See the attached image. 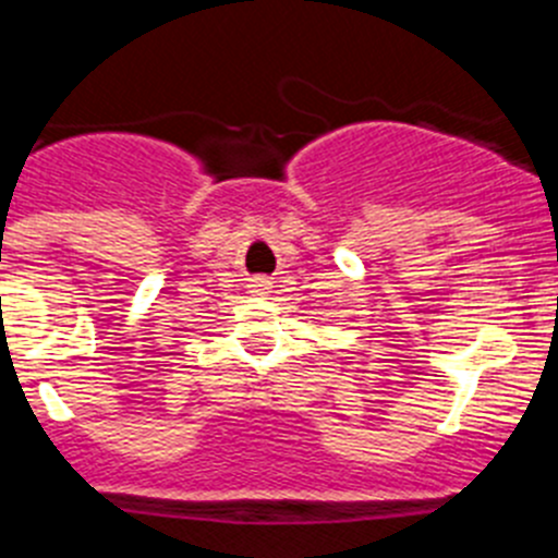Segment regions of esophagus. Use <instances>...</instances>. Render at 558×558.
<instances>
[{
	"instance_id": "esophagus-1",
	"label": "esophagus",
	"mask_w": 558,
	"mask_h": 558,
	"mask_svg": "<svg viewBox=\"0 0 558 558\" xmlns=\"http://www.w3.org/2000/svg\"><path fill=\"white\" fill-rule=\"evenodd\" d=\"M248 288H251V293H256V295H268L274 284H270L268 279H263V276H259V279H251Z\"/></svg>"
}]
</instances>
